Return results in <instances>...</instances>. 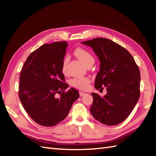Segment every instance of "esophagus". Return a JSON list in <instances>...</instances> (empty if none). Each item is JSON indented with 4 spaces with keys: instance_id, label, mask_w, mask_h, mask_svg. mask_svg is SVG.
<instances>
[{
    "instance_id": "34e87169",
    "label": "esophagus",
    "mask_w": 156,
    "mask_h": 156,
    "mask_svg": "<svg viewBox=\"0 0 156 156\" xmlns=\"http://www.w3.org/2000/svg\"><path fill=\"white\" fill-rule=\"evenodd\" d=\"M79 93H80V97H82V96H84V95H85L86 94V93H85V92H79Z\"/></svg>"
}]
</instances>
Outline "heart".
I'll return each instance as SVG.
<instances>
[{
    "instance_id": "b5f03b06",
    "label": "heart",
    "mask_w": 156,
    "mask_h": 156,
    "mask_svg": "<svg viewBox=\"0 0 156 156\" xmlns=\"http://www.w3.org/2000/svg\"><path fill=\"white\" fill-rule=\"evenodd\" d=\"M74 55L77 57L83 64L87 66L90 64H93L94 62V58L90 52L86 50V49L78 48L75 49ZM66 60L63 62L62 71L64 72L66 69ZM69 84L72 87L79 88V89H86L87 88L89 84H90V80L88 78H72L69 81Z\"/></svg>"
}]
</instances>
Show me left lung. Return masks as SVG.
<instances>
[{"instance_id": "8db88e82", "label": "left lung", "mask_w": 156, "mask_h": 156, "mask_svg": "<svg viewBox=\"0 0 156 156\" xmlns=\"http://www.w3.org/2000/svg\"><path fill=\"white\" fill-rule=\"evenodd\" d=\"M81 44L90 46L100 61L96 89H107L104 97L92 93L90 112L96 120L112 126L131 114L140 96V72L127 49L110 39L98 37Z\"/></svg>"}]
</instances>
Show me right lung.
I'll return each mask as SVG.
<instances>
[{
    "instance_id": "add662e5",
    "label": "right lung",
    "mask_w": 156,
    "mask_h": 156,
    "mask_svg": "<svg viewBox=\"0 0 156 156\" xmlns=\"http://www.w3.org/2000/svg\"><path fill=\"white\" fill-rule=\"evenodd\" d=\"M67 47L66 41L41 45L28 56L20 74L19 97L23 107L33 120L45 127L64 120L79 98L74 88L65 92L69 85L65 83L62 66Z\"/></svg>"
}]
</instances>
